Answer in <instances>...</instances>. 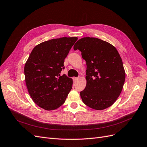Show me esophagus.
Here are the masks:
<instances>
[{
  "label": "esophagus",
  "mask_w": 147,
  "mask_h": 147,
  "mask_svg": "<svg viewBox=\"0 0 147 147\" xmlns=\"http://www.w3.org/2000/svg\"><path fill=\"white\" fill-rule=\"evenodd\" d=\"M73 80H74V81H77L79 80V78H78V77H74L73 78Z\"/></svg>",
  "instance_id": "esophagus-1"
}]
</instances>
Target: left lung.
<instances>
[{"mask_svg":"<svg viewBox=\"0 0 147 147\" xmlns=\"http://www.w3.org/2000/svg\"><path fill=\"white\" fill-rule=\"evenodd\" d=\"M74 49L81 52L87 65L86 86L80 92L82 101L97 110L110 107L120 95L125 79L118 51L112 45L95 37L80 39Z\"/></svg>","mask_w":147,"mask_h":147,"instance_id":"obj_1","label":"left lung"}]
</instances>
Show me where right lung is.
<instances>
[{"mask_svg": "<svg viewBox=\"0 0 147 147\" xmlns=\"http://www.w3.org/2000/svg\"><path fill=\"white\" fill-rule=\"evenodd\" d=\"M77 37H61L34 47L27 60L25 77L33 101L46 110L60 107L72 88V79L60 75L64 59Z\"/></svg>", "mask_w": 147, "mask_h": 147, "instance_id": "obj_1", "label": "right lung"}]
</instances>
